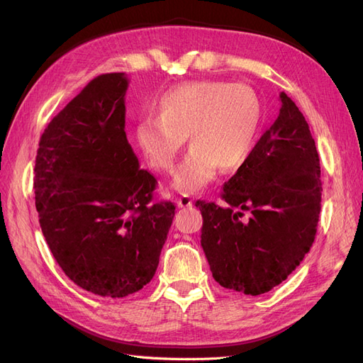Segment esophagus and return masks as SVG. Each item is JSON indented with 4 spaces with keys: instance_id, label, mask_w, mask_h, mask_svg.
I'll return each mask as SVG.
<instances>
[{
    "instance_id": "esophagus-1",
    "label": "esophagus",
    "mask_w": 363,
    "mask_h": 363,
    "mask_svg": "<svg viewBox=\"0 0 363 363\" xmlns=\"http://www.w3.org/2000/svg\"><path fill=\"white\" fill-rule=\"evenodd\" d=\"M175 204H177L180 208H184V207H192V199L188 195H183V196H179L177 200H175Z\"/></svg>"
}]
</instances>
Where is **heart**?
<instances>
[{
  "instance_id": "heart-1",
  "label": "heart",
  "mask_w": 363,
  "mask_h": 363,
  "mask_svg": "<svg viewBox=\"0 0 363 363\" xmlns=\"http://www.w3.org/2000/svg\"><path fill=\"white\" fill-rule=\"evenodd\" d=\"M262 106L250 86L189 82L164 92L156 118L136 127L138 145L151 168L169 172L188 138L191 151L175 172L174 188L183 194L204 189L221 168L242 167L256 145Z\"/></svg>"
}]
</instances>
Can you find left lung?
Instances as JSON below:
<instances>
[{
	"label": "left lung",
	"instance_id": "1",
	"mask_svg": "<svg viewBox=\"0 0 363 363\" xmlns=\"http://www.w3.org/2000/svg\"><path fill=\"white\" fill-rule=\"evenodd\" d=\"M223 186L225 206L199 200L201 247L223 288L260 295L309 252L321 212V168L311 128L291 98Z\"/></svg>",
	"mask_w": 363,
	"mask_h": 363
}]
</instances>
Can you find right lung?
Here are the masks:
<instances>
[{"label": "right lung", "instance_id": "add662e5", "mask_svg": "<svg viewBox=\"0 0 363 363\" xmlns=\"http://www.w3.org/2000/svg\"><path fill=\"white\" fill-rule=\"evenodd\" d=\"M124 72L98 75L39 140L35 199L43 238L86 291L123 298L155 277L175 207L152 203L156 179L125 135Z\"/></svg>", "mask_w": 363, "mask_h": 363}]
</instances>
